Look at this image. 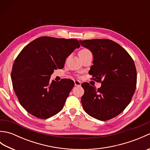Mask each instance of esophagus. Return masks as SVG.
Segmentation results:
<instances>
[{"label":"esophagus","instance_id":"obj_1","mask_svg":"<svg viewBox=\"0 0 150 150\" xmlns=\"http://www.w3.org/2000/svg\"><path fill=\"white\" fill-rule=\"evenodd\" d=\"M74 83H75V85L76 86H80L81 85V82L79 81H77V80L75 81Z\"/></svg>","mask_w":150,"mask_h":150}]
</instances>
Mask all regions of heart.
<instances>
[{
  "label": "heart",
  "instance_id": "obj_1",
  "mask_svg": "<svg viewBox=\"0 0 150 150\" xmlns=\"http://www.w3.org/2000/svg\"><path fill=\"white\" fill-rule=\"evenodd\" d=\"M90 53H91V52L88 49H87V48H82L80 51H79V56L82 57V56H84L85 55H87V54Z\"/></svg>",
  "mask_w": 150,
  "mask_h": 150
}]
</instances>
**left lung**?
<instances>
[{
    "instance_id": "8db88e82",
    "label": "left lung",
    "mask_w": 150,
    "mask_h": 150,
    "mask_svg": "<svg viewBox=\"0 0 150 150\" xmlns=\"http://www.w3.org/2000/svg\"><path fill=\"white\" fill-rule=\"evenodd\" d=\"M81 45L93 55V65L89 74L101 82L97 89L88 82L82 84L84 110L100 120H108L119 115L129 104L135 93L137 71L134 61L119 44L109 39L80 40Z\"/></svg>"
}]
</instances>
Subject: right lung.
Returning a JSON list of instances; mask_svg holds the SVG:
<instances>
[{
    "label": "right lung",
    "instance_id": "obj_1",
    "mask_svg": "<svg viewBox=\"0 0 150 150\" xmlns=\"http://www.w3.org/2000/svg\"><path fill=\"white\" fill-rule=\"evenodd\" d=\"M80 46L77 39L41 37L22 49L11 76L19 103L28 113L46 119L62 110L74 82L50 81V77L54 69L63 68L67 57Z\"/></svg>",
    "mask_w": 150,
    "mask_h": 150
}]
</instances>
